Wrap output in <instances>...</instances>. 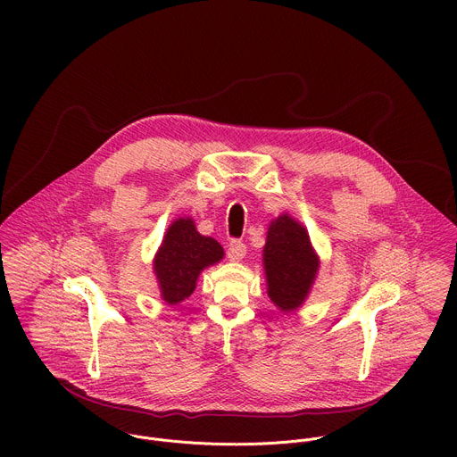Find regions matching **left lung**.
<instances>
[{"mask_svg": "<svg viewBox=\"0 0 457 457\" xmlns=\"http://www.w3.org/2000/svg\"><path fill=\"white\" fill-rule=\"evenodd\" d=\"M222 258V245L213 237L201 235L191 217L175 219L168 226L154 258L161 298L168 305L184 302L197 287L199 275L219 264Z\"/></svg>", "mask_w": 457, "mask_h": 457, "instance_id": "obj_1", "label": "left lung"}]
</instances>
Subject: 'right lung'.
I'll use <instances>...</instances> for the list:
<instances>
[{
	"label": "right lung",
	"instance_id": "1",
	"mask_svg": "<svg viewBox=\"0 0 457 457\" xmlns=\"http://www.w3.org/2000/svg\"><path fill=\"white\" fill-rule=\"evenodd\" d=\"M262 262L270 300L282 312L302 307L320 270V258L312 249L307 228L289 213L273 219Z\"/></svg>",
	"mask_w": 457,
	"mask_h": 457
}]
</instances>
